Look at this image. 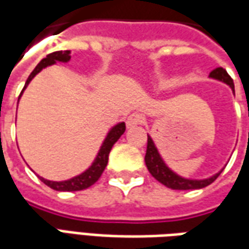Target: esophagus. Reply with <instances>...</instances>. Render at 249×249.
I'll return each instance as SVG.
<instances>
[{
	"label": "esophagus",
	"mask_w": 249,
	"mask_h": 249,
	"mask_svg": "<svg viewBox=\"0 0 249 249\" xmlns=\"http://www.w3.org/2000/svg\"><path fill=\"white\" fill-rule=\"evenodd\" d=\"M142 123H144V117L140 113H132L126 119V126L128 128H133V126L142 124Z\"/></svg>",
	"instance_id": "34e87169"
}]
</instances>
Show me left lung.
I'll list each match as a JSON object with an SVG mask.
<instances>
[{
	"mask_svg": "<svg viewBox=\"0 0 249 249\" xmlns=\"http://www.w3.org/2000/svg\"><path fill=\"white\" fill-rule=\"evenodd\" d=\"M210 78L213 79H217V81H221V82L227 83L229 88L232 89V91L234 93V85L233 79L229 76L227 71L224 70L222 67H218L210 72ZM145 164H147V168H148L149 174L154 177L156 180H159L161 185H164L168 189H173V190H197V189H202V187H206L208 185H210L212 182H214L217 177L222 173L218 171L214 175H212L209 178L205 179H190V178H183L180 177L177 173H174L173 170L170 167L167 166L163 158L159 154V151L155 145L152 137L148 135V142H147V152H145Z\"/></svg>",
	"mask_w": 249,
	"mask_h": 249,
	"instance_id": "obj_1",
	"label": "left lung"
}]
</instances>
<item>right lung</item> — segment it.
<instances>
[{
  "mask_svg": "<svg viewBox=\"0 0 249 249\" xmlns=\"http://www.w3.org/2000/svg\"><path fill=\"white\" fill-rule=\"evenodd\" d=\"M71 59L70 51H56L52 52L50 55H47V58H44L41 62H40L35 70L31 72V75L28 76L27 82H25V86L22 89V91L27 89V86L29 85V82L34 79L35 76L39 74L40 71L43 69H46L51 64H55L56 62H63V63H67ZM21 91V94H22ZM20 94V97H21ZM18 97V100H20ZM125 132V123H119L114 126L110 128V130L107 132L105 140L102 142V145L100 147V151L95 156L94 161L91 163V166L89 167L88 170H85L82 174L76 175L74 178L67 179V180H60V182H56V180H48V179H44L39 177L41 182H44L48 187H51L53 190L56 191H79L83 190V189H88L91 185H94L95 182L100 179V177L104 173L105 167L107 164V160H109V154H110V149L114 145V142L119 140L121 135Z\"/></svg>",
  "mask_w": 249,
  "mask_h": 249,
  "instance_id": "1",
  "label": "right lung"
}]
</instances>
